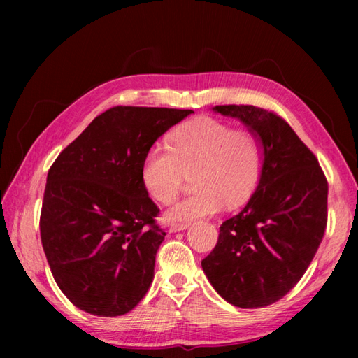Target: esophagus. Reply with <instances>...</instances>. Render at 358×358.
<instances>
[{
  "instance_id": "esophagus-1",
  "label": "esophagus",
  "mask_w": 358,
  "mask_h": 358,
  "mask_svg": "<svg viewBox=\"0 0 358 358\" xmlns=\"http://www.w3.org/2000/svg\"><path fill=\"white\" fill-rule=\"evenodd\" d=\"M187 226H189V223H172V224L169 226V232H180V231H185Z\"/></svg>"
}]
</instances>
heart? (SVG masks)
Masks as SVG:
<instances>
[{
    "label": "heart",
    "mask_w": 358,
    "mask_h": 358,
    "mask_svg": "<svg viewBox=\"0 0 358 358\" xmlns=\"http://www.w3.org/2000/svg\"><path fill=\"white\" fill-rule=\"evenodd\" d=\"M169 143L171 149H149L141 166L144 187L163 204L177 199L185 173L197 172L194 175L196 192L167 210L169 222L214 215L226 201L238 206L255 192L263 172L264 146L254 131L199 117L173 129Z\"/></svg>",
    "instance_id": "obj_1"
}]
</instances>
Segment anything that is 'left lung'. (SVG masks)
Masks as SVG:
<instances>
[{
  "mask_svg": "<svg viewBox=\"0 0 358 358\" xmlns=\"http://www.w3.org/2000/svg\"><path fill=\"white\" fill-rule=\"evenodd\" d=\"M214 110L258 134L264 163L254 195L220 226L201 268L227 303L264 308L283 299L313 262L328 223V181L315 155L275 112L249 104Z\"/></svg>",
  "mask_w": 358,
  "mask_h": 358,
  "instance_id": "1",
  "label": "left lung"
}]
</instances>
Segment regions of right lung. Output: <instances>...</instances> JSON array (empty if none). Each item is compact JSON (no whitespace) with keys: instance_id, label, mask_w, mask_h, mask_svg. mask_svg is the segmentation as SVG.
I'll return each instance as SVG.
<instances>
[{"instance_id":"right-lung-1","label":"right lung","mask_w":358,"mask_h":358,"mask_svg":"<svg viewBox=\"0 0 358 358\" xmlns=\"http://www.w3.org/2000/svg\"><path fill=\"white\" fill-rule=\"evenodd\" d=\"M194 110L117 106L98 115L50 166L41 243L62 292L86 313L132 310L154 280L166 232L143 185L148 150Z\"/></svg>"}]
</instances>
